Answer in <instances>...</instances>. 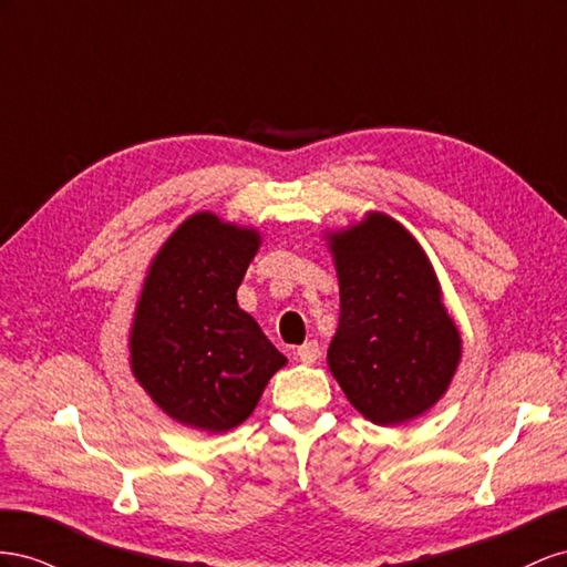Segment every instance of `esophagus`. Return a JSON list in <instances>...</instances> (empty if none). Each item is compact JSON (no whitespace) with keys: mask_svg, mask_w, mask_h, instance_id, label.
<instances>
[{"mask_svg":"<svg viewBox=\"0 0 567 567\" xmlns=\"http://www.w3.org/2000/svg\"><path fill=\"white\" fill-rule=\"evenodd\" d=\"M297 355H299L301 363L311 365V363H316L320 359V347H318V342H313V339H311V342H306V344H301L297 349Z\"/></svg>","mask_w":567,"mask_h":567,"instance_id":"34e87169","label":"esophagus"}]
</instances>
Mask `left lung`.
Instances as JSON below:
<instances>
[{"instance_id":"1","label":"left lung","mask_w":567,"mask_h":567,"mask_svg":"<svg viewBox=\"0 0 567 567\" xmlns=\"http://www.w3.org/2000/svg\"><path fill=\"white\" fill-rule=\"evenodd\" d=\"M339 326L328 349L347 399L378 425L427 411L454 378L461 337L417 241L373 214L332 237Z\"/></svg>"}]
</instances>
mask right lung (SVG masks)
I'll return each mask as SVG.
<instances>
[{
  "label": "right lung",
  "instance_id": "1",
  "mask_svg": "<svg viewBox=\"0 0 567 567\" xmlns=\"http://www.w3.org/2000/svg\"><path fill=\"white\" fill-rule=\"evenodd\" d=\"M258 235L197 214L173 233L144 282L133 373L171 417L225 432L251 415L285 355L237 306Z\"/></svg>",
  "mask_w": 567,
  "mask_h": 567
}]
</instances>
